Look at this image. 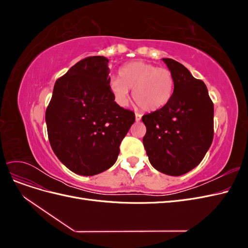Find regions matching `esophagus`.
Instances as JSON below:
<instances>
[{
  "label": "esophagus",
  "mask_w": 248,
  "mask_h": 248,
  "mask_svg": "<svg viewBox=\"0 0 248 248\" xmlns=\"http://www.w3.org/2000/svg\"><path fill=\"white\" fill-rule=\"evenodd\" d=\"M140 119H141V115H140V114H136V121H137V122H139V121H140Z\"/></svg>",
  "instance_id": "esophagus-1"
}]
</instances>
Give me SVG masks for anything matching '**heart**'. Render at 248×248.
Instances as JSON below:
<instances>
[{"label": "heart", "mask_w": 248, "mask_h": 248, "mask_svg": "<svg viewBox=\"0 0 248 248\" xmlns=\"http://www.w3.org/2000/svg\"><path fill=\"white\" fill-rule=\"evenodd\" d=\"M110 91L116 102L125 106L129 89L138 107L146 111L164 108L174 94L175 79L170 70L141 61L125 64L119 70V78L110 80Z\"/></svg>", "instance_id": "obj_1"}]
</instances>
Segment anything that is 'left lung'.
<instances>
[{
  "instance_id": "left-lung-1",
  "label": "left lung",
  "mask_w": 248,
  "mask_h": 248,
  "mask_svg": "<svg viewBox=\"0 0 248 248\" xmlns=\"http://www.w3.org/2000/svg\"><path fill=\"white\" fill-rule=\"evenodd\" d=\"M162 61L174 77V94L166 107L142 116V144L155 170L181 176L199 166L212 144L214 107L204 81L175 60Z\"/></svg>"
}]
</instances>
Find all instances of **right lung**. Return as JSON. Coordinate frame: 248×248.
<instances>
[{
    "instance_id": "right-lung-1",
    "label": "right lung",
    "mask_w": 248,
    "mask_h": 248,
    "mask_svg": "<svg viewBox=\"0 0 248 248\" xmlns=\"http://www.w3.org/2000/svg\"><path fill=\"white\" fill-rule=\"evenodd\" d=\"M108 59L80 60L60 78L46 112L52 151L80 176H94L114 166L120 144L136 121L134 112L115 101Z\"/></svg>"
}]
</instances>
